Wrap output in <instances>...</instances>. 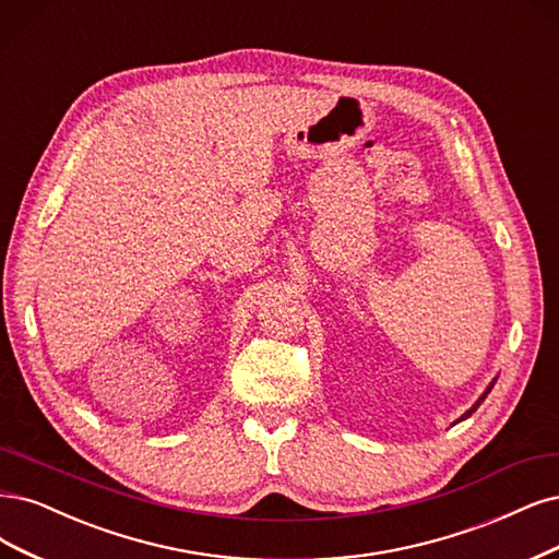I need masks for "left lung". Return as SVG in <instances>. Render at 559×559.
Segmentation results:
<instances>
[{
  "mask_svg": "<svg viewBox=\"0 0 559 559\" xmlns=\"http://www.w3.org/2000/svg\"><path fill=\"white\" fill-rule=\"evenodd\" d=\"M495 381H497V377H495V379H492V381H490V383H488V389H486V391H484V395H480V397H478V400H476V402H474V404H472V407H469V409H467V412H465V414H463V416H460V418H457V420H455V423H460V420H465V418H469V416H472V414H474V412H476V409H478V407H480V402H484V400H486V397H488V393H490V391H492V386H495Z\"/></svg>",
  "mask_w": 559,
  "mask_h": 559,
  "instance_id": "obj_1",
  "label": "left lung"
}]
</instances>
